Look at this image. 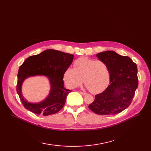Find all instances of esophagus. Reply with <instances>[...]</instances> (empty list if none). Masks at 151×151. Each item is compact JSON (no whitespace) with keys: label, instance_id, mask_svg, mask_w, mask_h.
Wrapping results in <instances>:
<instances>
[{"label":"esophagus","instance_id":"esophagus-1","mask_svg":"<svg viewBox=\"0 0 151 151\" xmlns=\"http://www.w3.org/2000/svg\"><path fill=\"white\" fill-rule=\"evenodd\" d=\"M79 93H81V94H82V95H86V92H81V91L79 92Z\"/></svg>","mask_w":151,"mask_h":151}]
</instances>
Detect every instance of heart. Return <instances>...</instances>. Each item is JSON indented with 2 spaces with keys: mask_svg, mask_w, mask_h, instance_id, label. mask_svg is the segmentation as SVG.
I'll use <instances>...</instances> for the list:
<instances>
[{
  "mask_svg": "<svg viewBox=\"0 0 151 151\" xmlns=\"http://www.w3.org/2000/svg\"><path fill=\"white\" fill-rule=\"evenodd\" d=\"M73 67L67 68L63 75V81L68 88L80 86L83 78L84 84L92 93L100 92L108 86L111 73L104 62L83 57L76 59Z\"/></svg>",
  "mask_w": 151,
  "mask_h": 151,
  "instance_id": "1",
  "label": "heart"
}]
</instances>
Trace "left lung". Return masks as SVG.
I'll return each instance as SVG.
<instances>
[{
    "label": "left lung",
    "instance_id": "8db88e82",
    "mask_svg": "<svg viewBox=\"0 0 151 151\" xmlns=\"http://www.w3.org/2000/svg\"><path fill=\"white\" fill-rule=\"evenodd\" d=\"M97 56L108 66L110 82L104 91L95 96L89 108L99 115L119 113L130 106L138 88L137 64L130 58L113 51L100 52Z\"/></svg>",
    "mask_w": 151,
    "mask_h": 151
}]
</instances>
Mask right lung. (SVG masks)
Instances as JSON below:
<instances>
[{
  "label": "right lung",
  "instance_id": "right-lung-1",
  "mask_svg": "<svg viewBox=\"0 0 151 151\" xmlns=\"http://www.w3.org/2000/svg\"><path fill=\"white\" fill-rule=\"evenodd\" d=\"M73 59V54L55 50H46L27 58L19 67L17 86V91L24 107L35 114L43 116L59 112L71 91L63 87V75ZM35 75L46 76L50 81L52 88L49 97L44 101L39 104H30L22 97L21 85L26 77Z\"/></svg>",
  "mask_w": 151,
  "mask_h": 151
}]
</instances>
